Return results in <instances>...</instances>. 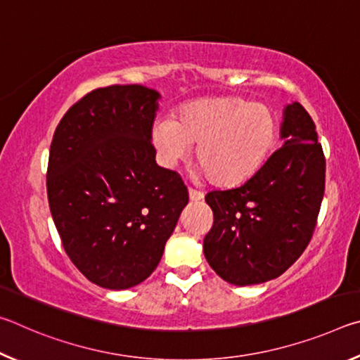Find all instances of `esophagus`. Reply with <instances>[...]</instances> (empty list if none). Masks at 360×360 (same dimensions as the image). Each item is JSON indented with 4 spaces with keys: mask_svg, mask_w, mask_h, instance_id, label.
Instances as JSON below:
<instances>
[{
    "mask_svg": "<svg viewBox=\"0 0 360 360\" xmlns=\"http://www.w3.org/2000/svg\"><path fill=\"white\" fill-rule=\"evenodd\" d=\"M188 200H191V202H193V203L202 202L203 193L198 192V191H193V188H188Z\"/></svg>",
    "mask_w": 360,
    "mask_h": 360,
    "instance_id": "obj_1",
    "label": "esophagus"
}]
</instances>
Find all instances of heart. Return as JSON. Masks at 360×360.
Here are the masks:
<instances>
[{
    "label": "heart",
    "mask_w": 360,
    "mask_h": 360,
    "mask_svg": "<svg viewBox=\"0 0 360 360\" xmlns=\"http://www.w3.org/2000/svg\"><path fill=\"white\" fill-rule=\"evenodd\" d=\"M152 143L167 167H176L197 144L200 173L212 184L235 187L259 173L275 148L278 119L271 108L240 95L186 103L174 117L152 127Z\"/></svg>",
    "instance_id": "obj_1"
}]
</instances>
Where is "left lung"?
<instances>
[{
  "label": "left lung",
  "mask_w": 360,
  "mask_h": 360,
  "mask_svg": "<svg viewBox=\"0 0 360 360\" xmlns=\"http://www.w3.org/2000/svg\"><path fill=\"white\" fill-rule=\"evenodd\" d=\"M283 148L245 184L205 200L214 224L203 252L224 281L252 285L275 279L311 240L326 187V158L316 125L300 103L284 108Z\"/></svg>",
  "instance_id": "obj_1"
}]
</instances>
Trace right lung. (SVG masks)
Listing matches in <instances>:
<instances>
[{"mask_svg": "<svg viewBox=\"0 0 360 360\" xmlns=\"http://www.w3.org/2000/svg\"><path fill=\"white\" fill-rule=\"evenodd\" d=\"M160 94L109 85L72 105L49 152L47 197L72 264L124 290L148 279L188 203L179 174L157 165L152 125Z\"/></svg>", "mask_w": 360, "mask_h": 360, "instance_id": "add662e5", "label": "right lung"}]
</instances>
